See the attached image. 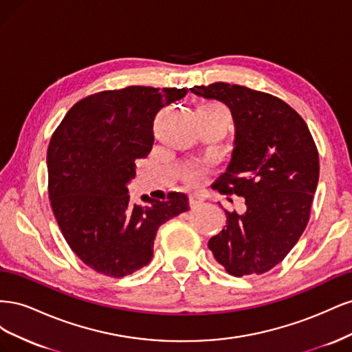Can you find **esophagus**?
Returning a JSON list of instances; mask_svg holds the SVG:
<instances>
[{
	"mask_svg": "<svg viewBox=\"0 0 352 352\" xmlns=\"http://www.w3.org/2000/svg\"><path fill=\"white\" fill-rule=\"evenodd\" d=\"M206 198H204V195L202 194H198V192H195V194H190V197H189V202H190V207H197V206H199L202 201H204Z\"/></svg>",
	"mask_w": 352,
	"mask_h": 352,
	"instance_id": "34e87169",
	"label": "esophagus"
}]
</instances>
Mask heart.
<instances>
[{"label": "heart", "mask_w": 352, "mask_h": 352, "mask_svg": "<svg viewBox=\"0 0 352 352\" xmlns=\"http://www.w3.org/2000/svg\"><path fill=\"white\" fill-rule=\"evenodd\" d=\"M202 110H206V111H211V113H217V114H221V116H225V117H228L229 119V114H228V110L223 107L221 104H217V102H208V104H204L201 107Z\"/></svg>", "instance_id": "obj_1"}]
</instances>
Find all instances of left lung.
<instances>
[{
  "mask_svg": "<svg viewBox=\"0 0 352 352\" xmlns=\"http://www.w3.org/2000/svg\"><path fill=\"white\" fill-rule=\"evenodd\" d=\"M190 92L228 105L235 140L216 182L245 198L243 212L228 211L226 226L208 248L232 276L263 274L279 264L310 219L318 184V153L302 117L270 94L225 82Z\"/></svg>",
  "mask_w": 352,
  "mask_h": 352,
  "instance_id": "obj_1",
  "label": "left lung"
}]
</instances>
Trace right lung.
Masks as SVG:
<instances>
[{"label": "right lung", "mask_w": 352, "mask_h": 352, "mask_svg": "<svg viewBox=\"0 0 352 352\" xmlns=\"http://www.w3.org/2000/svg\"><path fill=\"white\" fill-rule=\"evenodd\" d=\"M188 89L127 87L76 102L51 138L48 194L63 236L95 272L123 278L151 261L158 228L189 210L188 197L131 201L135 162L150 154L153 123Z\"/></svg>", "instance_id": "add662e5"}]
</instances>
